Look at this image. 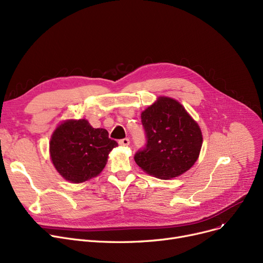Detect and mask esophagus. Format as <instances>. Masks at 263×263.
<instances>
[{
	"label": "esophagus",
	"instance_id": "1",
	"mask_svg": "<svg viewBox=\"0 0 263 263\" xmlns=\"http://www.w3.org/2000/svg\"><path fill=\"white\" fill-rule=\"evenodd\" d=\"M130 144V140L129 139H123L119 141V145L121 146H128Z\"/></svg>",
	"mask_w": 263,
	"mask_h": 263
}]
</instances>
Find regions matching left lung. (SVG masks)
Listing matches in <instances>:
<instances>
[{"instance_id":"left-lung-1","label":"left lung","mask_w":263,"mask_h":263,"mask_svg":"<svg viewBox=\"0 0 263 263\" xmlns=\"http://www.w3.org/2000/svg\"><path fill=\"white\" fill-rule=\"evenodd\" d=\"M147 146L134 160L145 173L160 179L184 174L200 156V125L179 102L161 96L141 114Z\"/></svg>"}]
</instances>
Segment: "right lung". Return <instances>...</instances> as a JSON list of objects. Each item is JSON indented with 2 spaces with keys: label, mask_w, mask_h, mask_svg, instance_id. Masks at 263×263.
I'll list each match as a JSON object with an SVG mask.
<instances>
[{
  "label": "right lung",
  "mask_w": 263,
  "mask_h": 263,
  "mask_svg": "<svg viewBox=\"0 0 263 263\" xmlns=\"http://www.w3.org/2000/svg\"><path fill=\"white\" fill-rule=\"evenodd\" d=\"M105 129H95L87 119L60 122L49 142L50 160L62 178L81 184L97 177L105 167L108 154L117 147Z\"/></svg>",
  "instance_id": "right-lung-1"
}]
</instances>
